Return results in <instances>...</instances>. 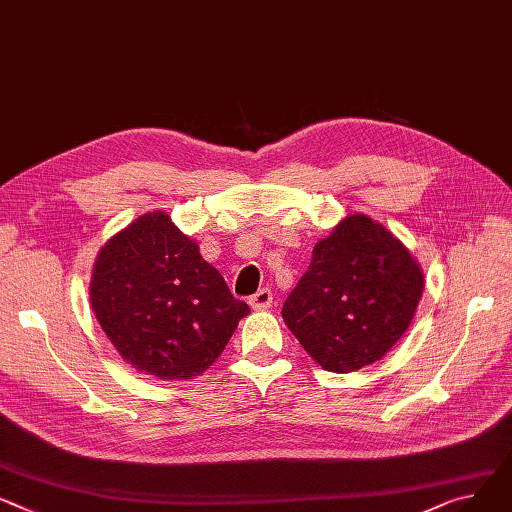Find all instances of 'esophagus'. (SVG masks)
Segmentation results:
<instances>
[{"instance_id":"1","label":"esophagus","mask_w":512,"mask_h":512,"mask_svg":"<svg viewBox=\"0 0 512 512\" xmlns=\"http://www.w3.org/2000/svg\"><path fill=\"white\" fill-rule=\"evenodd\" d=\"M249 304H251L253 311H265V309H269L271 304H274V294H271L269 288H261L257 294H253L249 298Z\"/></svg>"}]
</instances>
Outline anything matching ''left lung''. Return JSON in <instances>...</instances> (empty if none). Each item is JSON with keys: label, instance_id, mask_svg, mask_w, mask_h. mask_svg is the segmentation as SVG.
Masks as SVG:
<instances>
[{"label": "left lung", "instance_id": "1", "mask_svg": "<svg viewBox=\"0 0 512 512\" xmlns=\"http://www.w3.org/2000/svg\"><path fill=\"white\" fill-rule=\"evenodd\" d=\"M422 290V267L399 238L366 214H348L315 245L282 317L319 366L354 372L397 344Z\"/></svg>", "mask_w": 512, "mask_h": 512}]
</instances>
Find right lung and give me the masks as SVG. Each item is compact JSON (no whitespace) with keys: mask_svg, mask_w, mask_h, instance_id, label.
<instances>
[{"mask_svg":"<svg viewBox=\"0 0 512 512\" xmlns=\"http://www.w3.org/2000/svg\"><path fill=\"white\" fill-rule=\"evenodd\" d=\"M90 304L119 356L162 381L199 377L251 313L160 210L135 218L98 251Z\"/></svg>","mask_w":512,"mask_h":512,"instance_id":"obj_1","label":"right lung"}]
</instances>
